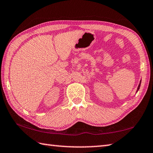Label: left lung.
I'll list each match as a JSON object with an SVG mask.
<instances>
[{
    "instance_id": "left-lung-1",
    "label": "left lung",
    "mask_w": 153,
    "mask_h": 153,
    "mask_svg": "<svg viewBox=\"0 0 153 153\" xmlns=\"http://www.w3.org/2000/svg\"><path fill=\"white\" fill-rule=\"evenodd\" d=\"M140 82H141V80H140V83H139V86H138V88H137V93L138 92V91L139 90V88H140Z\"/></svg>"
}]
</instances>
